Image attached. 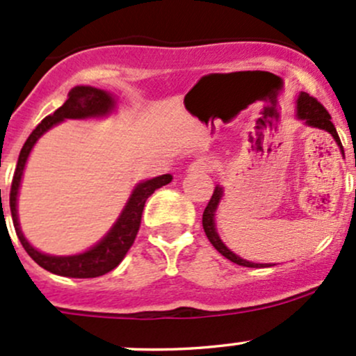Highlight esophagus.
I'll return each instance as SVG.
<instances>
[{
  "mask_svg": "<svg viewBox=\"0 0 356 356\" xmlns=\"http://www.w3.org/2000/svg\"><path fill=\"white\" fill-rule=\"evenodd\" d=\"M188 170L193 171V173H211V171H214V164H212V161L202 157V159L193 161Z\"/></svg>",
  "mask_w": 356,
  "mask_h": 356,
  "instance_id": "34e87169",
  "label": "esophagus"
}]
</instances>
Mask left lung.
<instances>
[{
    "mask_svg": "<svg viewBox=\"0 0 356 356\" xmlns=\"http://www.w3.org/2000/svg\"><path fill=\"white\" fill-rule=\"evenodd\" d=\"M296 106H298V108H296L298 109V116L302 120H305L307 124H310V127H315V128H322V130H327L329 134L334 137V140L338 142L339 147H343L341 140H339L338 131H336L334 124H332V122H331V115H329L327 109H325L324 106L317 101V99L309 96L307 92H302L298 96V102H296ZM221 197H222V188L221 186H216L214 193H212L211 200H209L207 207H205V211L202 214V226H204L205 234H207L209 241L214 245V248L219 252V254L225 255L226 259H229L232 262L238 264V266L270 267V266H267V264H255V262H248V260L240 259L238 255H234L225 243H222L221 238H219L218 233H216V226H214V212H216V209H218Z\"/></svg>",
    "mask_w": 356,
    "mask_h": 356,
    "instance_id": "obj_1",
    "label": "left lung"
}]
</instances>
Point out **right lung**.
<instances>
[{"mask_svg": "<svg viewBox=\"0 0 356 356\" xmlns=\"http://www.w3.org/2000/svg\"><path fill=\"white\" fill-rule=\"evenodd\" d=\"M113 106H115V99L109 96L108 92H104V90L86 86L73 87L68 92V99L65 101V104L61 106V108H58L53 115L46 116V118L35 127V130L29 135L24 147H22L20 156H18V163L17 168H15L12 179V190H10V209H12L15 232H17V236L18 240H20L22 247H24L25 252L34 259V262H38L42 269L49 270V273L53 274H60V276L67 277H97L115 269V267L124 259V255L128 254L130 247L134 245L135 238H137L145 200H147L157 188L168 185V183L173 179L171 175H161V177L147 179V181L135 186V190L131 192L130 200L124 205L122 216H120L116 225L111 228V232L106 234V238L101 243H97L96 247L90 248V250L83 252V254L72 255V257H53V255H46L38 252L27 240H25L24 234L20 232V226H18L17 219V195L25 163H27L29 154H31L32 147H34V144L38 142V138L41 137L44 131L49 130L53 124L63 122V120H82L92 118V116L108 115L113 109Z\"/></svg>", "mask_w": 356, "mask_h": 356, "instance_id": "add662e5", "label": "right lung"}]
</instances>
